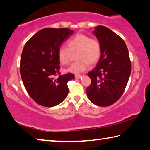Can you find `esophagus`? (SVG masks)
<instances>
[{
  "label": "esophagus",
  "instance_id": "1",
  "mask_svg": "<svg viewBox=\"0 0 150 150\" xmlns=\"http://www.w3.org/2000/svg\"><path fill=\"white\" fill-rule=\"evenodd\" d=\"M81 76H82V75H80V74H76L75 75V78H80Z\"/></svg>",
  "mask_w": 150,
  "mask_h": 150
}]
</instances>
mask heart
Masks as SVG:
<instances>
[{"label":"heart","instance_id":"1","mask_svg":"<svg viewBox=\"0 0 150 150\" xmlns=\"http://www.w3.org/2000/svg\"><path fill=\"white\" fill-rule=\"evenodd\" d=\"M66 48L60 46L57 50V58L62 65L69 63L71 53L76 54V61L70 64L66 71L79 73L86 70L91 64H95L102 56V46L97 39L91 38L88 35L78 33L67 41Z\"/></svg>","mask_w":150,"mask_h":150}]
</instances>
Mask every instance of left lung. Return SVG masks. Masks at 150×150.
I'll use <instances>...</instances> for the list:
<instances>
[{"label":"left lung","mask_w":150,"mask_h":150,"mask_svg":"<svg viewBox=\"0 0 150 150\" xmlns=\"http://www.w3.org/2000/svg\"><path fill=\"white\" fill-rule=\"evenodd\" d=\"M102 46L97 66L88 73L91 84L86 94L94 105L108 107L121 98L129 78L131 64L128 49L120 36L98 25L93 31Z\"/></svg>","instance_id":"8db88e82"}]
</instances>
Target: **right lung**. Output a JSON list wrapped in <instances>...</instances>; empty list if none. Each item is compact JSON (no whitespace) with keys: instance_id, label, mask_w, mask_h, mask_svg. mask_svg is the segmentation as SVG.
<instances>
[{"instance_id":"add662e5","label":"right lung","mask_w":150,"mask_h":150,"mask_svg":"<svg viewBox=\"0 0 150 150\" xmlns=\"http://www.w3.org/2000/svg\"><path fill=\"white\" fill-rule=\"evenodd\" d=\"M68 28H45L27 41L20 61V74L27 93L40 105H59L68 94L67 83L74 75L59 72L57 50L72 35ZM57 76L56 79L54 76Z\"/></svg>"}]
</instances>
